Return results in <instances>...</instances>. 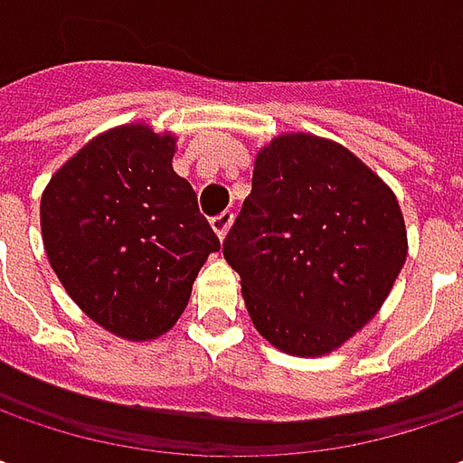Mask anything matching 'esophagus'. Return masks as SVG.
<instances>
[{
    "mask_svg": "<svg viewBox=\"0 0 463 463\" xmlns=\"http://www.w3.org/2000/svg\"><path fill=\"white\" fill-rule=\"evenodd\" d=\"M232 222H234V213H232V211H223V213H219V216H213V219H211V226H213V232H216V237H219V240L226 237V232H229Z\"/></svg>",
    "mask_w": 463,
    "mask_h": 463,
    "instance_id": "1",
    "label": "esophagus"
}]
</instances>
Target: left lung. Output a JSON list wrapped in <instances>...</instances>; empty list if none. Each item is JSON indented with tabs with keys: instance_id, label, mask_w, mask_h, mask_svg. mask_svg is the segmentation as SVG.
<instances>
[{
	"instance_id": "8db88e82",
	"label": "left lung",
	"mask_w": 463,
	"mask_h": 463,
	"mask_svg": "<svg viewBox=\"0 0 463 463\" xmlns=\"http://www.w3.org/2000/svg\"><path fill=\"white\" fill-rule=\"evenodd\" d=\"M252 325L278 350L325 355L382 309L407 260L394 193L345 146L283 134L223 240Z\"/></svg>"
}]
</instances>
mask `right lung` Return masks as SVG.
<instances>
[{
  "mask_svg": "<svg viewBox=\"0 0 463 463\" xmlns=\"http://www.w3.org/2000/svg\"><path fill=\"white\" fill-rule=\"evenodd\" d=\"M172 156V134L120 126L74 154L41 198L45 255L66 294L136 343L180 319L205 258L222 250Z\"/></svg>",
  "mask_w": 463,
  "mask_h": 463,
  "instance_id": "obj_1",
  "label": "right lung"
}]
</instances>
